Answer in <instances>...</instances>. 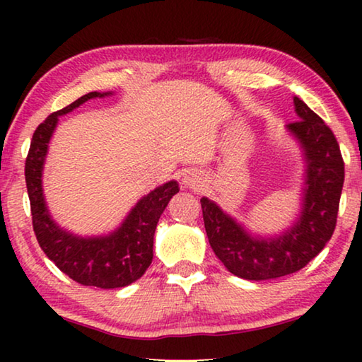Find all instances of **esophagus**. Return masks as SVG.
I'll use <instances>...</instances> for the list:
<instances>
[{
	"mask_svg": "<svg viewBox=\"0 0 362 362\" xmlns=\"http://www.w3.org/2000/svg\"><path fill=\"white\" fill-rule=\"evenodd\" d=\"M199 183L201 182H199L198 175H196V174H189V175L185 177V179H183V185H187L189 188H198Z\"/></svg>",
	"mask_w": 362,
	"mask_h": 362,
	"instance_id": "esophagus-1",
	"label": "esophagus"
}]
</instances>
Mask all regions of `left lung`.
<instances>
[{"mask_svg": "<svg viewBox=\"0 0 362 362\" xmlns=\"http://www.w3.org/2000/svg\"><path fill=\"white\" fill-rule=\"evenodd\" d=\"M298 121L291 122L308 159L305 204L298 222L283 236L259 240L207 198L201 199L203 218L214 252L236 276L252 281L292 274L315 259L334 235L345 163L330 127L298 97H293Z\"/></svg>", "mask_w": 362, "mask_h": 362, "instance_id": "1", "label": "left lung"}]
</instances>
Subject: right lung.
Listing matches in <instances>:
<instances>
[{
	"label": "right lung",
	"mask_w": 362,
	"mask_h": 362,
	"mask_svg": "<svg viewBox=\"0 0 362 362\" xmlns=\"http://www.w3.org/2000/svg\"><path fill=\"white\" fill-rule=\"evenodd\" d=\"M107 94L89 93L59 112H54L36 127L25 159V182L32 211L33 231L40 247L60 272L83 286L116 289L144 276L153 259V236L169 199L179 192V183L169 182L153 189L137 203L126 222L105 238L71 236L52 222L45 206L41 189V170L49 139L59 115L71 112L93 97Z\"/></svg>",
	"instance_id": "right-lung-1"
}]
</instances>
